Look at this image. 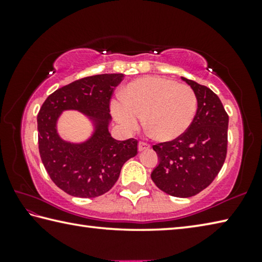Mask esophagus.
Wrapping results in <instances>:
<instances>
[{
    "label": "esophagus",
    "mask_w": 262,
    "mask_h": 262,
    "mask_svg": "<svg viewBox=\"0 0 262 262\" xmlns=\"http://www.w3.org/2000/svg\"><path fill=\"white\" fill-rule=\"evenodd\" d=\"M150 148V144L147 143V142L140 141L139 142V151H143V150H147Z\"/></svg>",
    "instance_id": "obj_1"
}]
</instances>
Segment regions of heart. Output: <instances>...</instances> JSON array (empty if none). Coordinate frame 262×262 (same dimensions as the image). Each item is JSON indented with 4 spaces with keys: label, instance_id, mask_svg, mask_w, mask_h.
Masks as SVG:
<instances>
[{
    "label": "heart",
    "instance_id": "obj_1",
    "mask_svg": "<svg viewBox=\"0 0 262 262\" xmlns=\"http://www.w3.org/2000/svg\"><path fill=\"white\" fill-rule=\"evenodd\" d=\"M121 100L111 104L117 121L127 130H135L143 118L145 129L162 142L183 135L198 108V97L189 85L157 76L128 84L121 91Z\"/></svg>",
    "mask_w": 262,
    "mask_h": 262
}]
</instances>
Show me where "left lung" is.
<instances>
[{
    "mask_svg": "<svg viewBox=\"0 0 262 262\" xmlns=\"http://www.w3.org/2000/svg\"><path fill=\"white\" fill-rule=\"evenodd\" d=\"M198 97L192 125L178 139L152 145L159 157L151 179L177 198L194 196L207 188L223 166L228 150L229 115L209 88L185 77Z\"/></svg>",
    "mask_w": 262,
    "mask_h": 262,
    "instance_id": "obj_1",
    "label": "left lung"
}]
</instances>
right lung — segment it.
<instances>
[{
    "mask_svg": "<svg viewBox=\"0 0 262 262\" xmlns=\"http://www.w3.org/2000/svg\"><path fill=\"white\" fill-rule=\"evenodd\" d=\"M123 74L84 77L64 85L47 97L39 111V154L57 187L77 198H97L113 187L123 164L136 156L137 140H114L108 132L110 101ZM66 109H76L95 123L88 141L75 145L62 140L56 121Z\"/></svg>",
    "mask_w": 262,
    "mask_h": 262,
    "instance_id": "1",
    "label": "right lung"
}]
</instances>
